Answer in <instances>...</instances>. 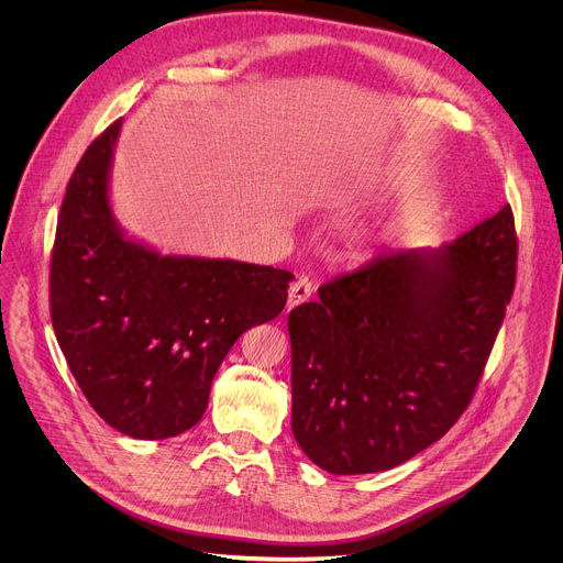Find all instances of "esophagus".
<instances>
[{"label": "esophagus", "mask_w": 563, "mask_h": 563, "mask_svg": "<svg viewBox=\"0 0 563 563\" xmlns=\"http://www.w3.org/2000/svg\"><path fill=\"white\" fill-rule=\"evenodd\" d=\"M309 296H311V283L307 278H298L296 283H291L289 294H287V311H291L294 307L309 300Z\"/></svg>", "instance_id": "obj_1"}]
</instances>
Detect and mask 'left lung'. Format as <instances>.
Returning <instances> with one entry per match:
<instances>
[{"instance_id": "1", "label": "left lung", "mask_w": 563, "mask_h": 563, "mask_svg": "<svg viewBox=\"0 0 563 563\" xmlns=\"http://www.w3.org/2000/svg\"><path fill=\"white\" fill-rule=\"evenodd\" d=\"M517 269L510 207L437 250L389 254L289 311L291 432L332 474L406 463L463 415Z\"/></svg>"}]
</instances>
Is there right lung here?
Masks as SVG:
<instances>
[{
    "instance_id": "obj_1",
    "label": "right lung",
    "mask_w": 563,
    "mask_h": 563,
    "mask_svg": "<svg viewBox=\"0 0 563 563\" xmlns=\"http://www.w3.org/2000/svg\"><path fill=\"white\" fill-rule=\"evenodd\" d=\"M122 120L75 167L57 218L51 318L91 408L118 432L163 441L194 428L233 343L269 323L294 274L163 254L118 222L111 169Z\"/></svg>"
}]
</instances>
